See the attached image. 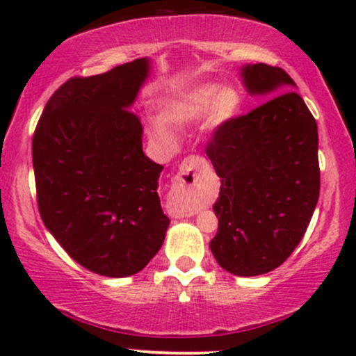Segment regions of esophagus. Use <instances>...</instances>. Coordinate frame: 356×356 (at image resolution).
<instances>
[{
	"label": "esophagus",
	"instance_id": "1",
	"mask_svg": "<svg viewBox=\"0 0 356 356\" xmlns=\"http://www.w3.org/2000/svg\"><path fill=\"white\" fill-rule=\"evenodd\" d=\"M207 162L199 155L184 159L170 192V209L177 216L195 214V197L199 192V170L206 169Z\"/></svg>",
	"mask_w": 356,
	"mask_h": 356
}]
</instances>
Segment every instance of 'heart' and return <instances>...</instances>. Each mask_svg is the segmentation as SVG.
<instances>
[{"label":"heart","mask_w":356,"mask_h":356,"mask_svg":"<svg viewBox=\"0 0 356 356\" xmlns=\"http://www.w3.org/2000/svg\"><path fill=\"white\" fill-rule=\"evenodd\" d=\"M241 105H243V99L236 88L201 85V87L191 90L189 93H184L177 99L167 102L161 108L162 120L154 122V137L162 144L169 145L172 144L174 137L169 127L163 124L164 121L172 125H186L204 117L207 110H211V124L220 125L238 115Z\"/></svg>","instance_id":"1"}]
</instances>
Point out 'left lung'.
<instances>
[{"label":"left lung","mask_w":356,"mask_h":356,"mask_svg":"<svg viewBox=\"0 0 356 356\" xmlns=\"http://www.w3.org/2000/svg\"><path fill=\"white\" fill-rule=\"evenodd\" d=\"M251 95L272 97L220 124L206 154L220 177L214 207L218 234L209 246L236 276L273 271L295 251L320 197L318 127L283 68H243Z\"/></svg>","instance_id":"left-lung-1"}]
</instances>
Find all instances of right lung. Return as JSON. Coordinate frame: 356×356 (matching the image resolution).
Instances as JSON below:
<instances>
[{"label":"right lung","mask_w":356,"mask_h":356,"mask_svg":"<svg viewBox=\"0 0 356 356\" xmlns=\"http://www.w3.org/2000/svg\"><path fill=\"white\" fill-rule=\"evenodd\" d=\"M149 58L93 76H73L50 97L33 136L36 199L44 226L88 271H142L164 243L169 218L159 199L164 167L142 150L130 105Z\"/></svg>","instance_id":"obj_1"}]
</instances>
